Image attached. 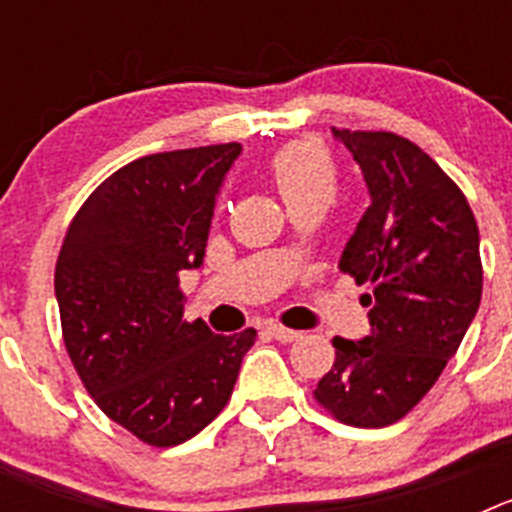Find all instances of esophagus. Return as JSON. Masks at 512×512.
Segmentation results:
<instances>
[{
    "label": "esophagus",
    "mask_w": 512,
    "mask_h": 512,
    "mask_svg": "<svg viewBox=\"0 0 512 512\" xmlns=\"http://www.w3.org/2000/svg\"><path fill=\"white\" fill-rule=\"evenodd\" d=\"M271 333V336L277 338V341H282V343H292V341H297V338L302 336L300 330H292V328H284V325H279V323H269V328H266Z\"/></svg>",
    "instance_id": "esophagus-1"
}]
</instances>
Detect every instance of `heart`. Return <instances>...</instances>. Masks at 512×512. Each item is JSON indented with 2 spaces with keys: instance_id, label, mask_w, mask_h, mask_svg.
I'll list each match as a JSON object with an SVG mask.
<instances>
[{
  "instance_id": "obj_1",
  "label": "heart",
  "mask_w": 512,
  "mask_h": 512,
  "mask_svg": "<svg viewBox=\"0 0 512 512\" xmlns=\"http://www.w3.org/2000/svg\"><path fill=\"white\" fill-rule=\"evenodd\" d=\"M269 174L287 207L310 200L330 202L338 187L336 161L318 140H295L279 148L269 161Z\"/></svg>"
}]
</instances>
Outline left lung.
Returning <instances> with one entry per match:
<instances>
[{"label": "left lung", "mask_w": 512, "mask_h": 512, "mask_svg": "<svg viewBox=\"0 0 512 512\" xmlns=\"http://www.w3.org/2000/svg\"><path fill=\"white\" fill-rule=\"evenodd\" d=\"M364 174L369 207L338 269L369 284L372 333L333 338L336 361L315 400L341 423L384 428L431 390L482 300L474 212L441 166L408 138L336 130Z\"/></svg>", "instance_id": "left-lung-1"}]
</instances>
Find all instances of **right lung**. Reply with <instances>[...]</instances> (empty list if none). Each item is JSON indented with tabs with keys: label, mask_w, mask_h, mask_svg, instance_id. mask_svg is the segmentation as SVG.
<instances>
[{
	"label": "right lung",
	"mask_w": 512,
	"mask_h": 512,
	"mask_svg": "<svg viewBox=\"0 0 512 512\" xmlns=\"http://www.w3.org/2000/svg\"><path fill=\"white\" fill-rule=\"evenodd\" d=\"M241 143L143 156L104 179L56 264L63 343L107 418L148 446L197 436L228 405L256 330L184 320L179 274L200 269Z\"/></svg>",
	"instance_id": "right-lung-1"
}]
</instances>
